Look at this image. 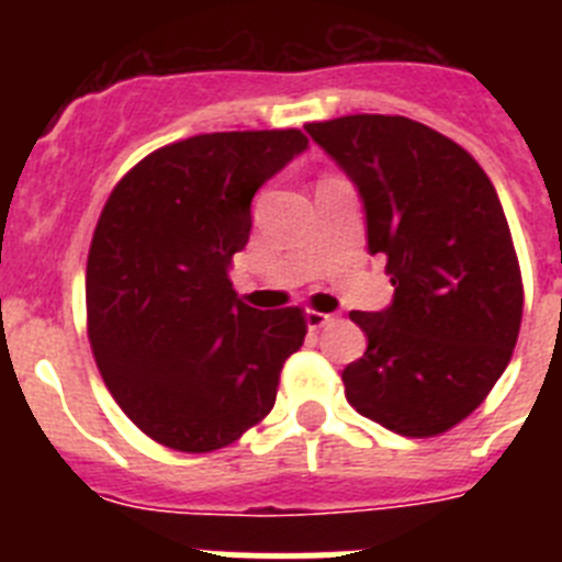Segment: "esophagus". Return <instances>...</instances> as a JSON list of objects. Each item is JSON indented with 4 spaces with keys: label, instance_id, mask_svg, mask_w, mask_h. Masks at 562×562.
<instances>
[{
    "label": "esophagus",
    "instance_id": "obj_1",
    "mask_svg": "<svg viewBox=\"0 0 562 562\" xmlns=\"http://www.w3.org/2000/svg\"><path fill=\"white\" fill-rule=\"evenodd\" d=\"M331 321H335V315H326V312H317V310H306V324H310V329H324V326H329Z\"/></svg>",
    "mask_w": 562,
    "mask_h": 562
}]
</instances>
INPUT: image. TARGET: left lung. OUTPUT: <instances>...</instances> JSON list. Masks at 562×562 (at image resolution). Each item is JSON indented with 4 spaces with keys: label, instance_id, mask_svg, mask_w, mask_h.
<instances>
[{
    "label": "left lung",
    "instance_id": "8db88e82",
    "mask_svg": "<svg viewBox=\"0 0 562 562\" xmlns=\"http://www.w3.org/2000/svg\"><path fill=\"white\" fill-rule=\"evenodd\" d=\"M357 182L394 304L351 312L369 349L342 371L357 414L411 439L448 434L518 342L524 278L498 193L470 151L402 114L306 123Z\"/></svg>",
    "mask_w": 562,
    "mask_h": 562
}]
</instances>
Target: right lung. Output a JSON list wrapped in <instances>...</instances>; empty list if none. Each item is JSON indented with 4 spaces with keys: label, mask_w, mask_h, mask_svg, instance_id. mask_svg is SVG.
Listing matches in <instances>:
<instances>
[{
    "label": "right lung",
    "mask_w": 562,
    "mask_h": 562,
    "mask_svg": "<svg viewBox=\"0 0 562 562\" xmlns=\"http://www.w3.org/2000/svg\"><path fill=\"white\" fill-rule=\"evenodd\" d=\"M306 143L301 128L196 134L109 193L87 258V335L109 394L157 445L213 453L276 405L306 312L247 306L231 265L252 193Z\"/></svg>",
    "instance_id": "1"
}]
</instances>
